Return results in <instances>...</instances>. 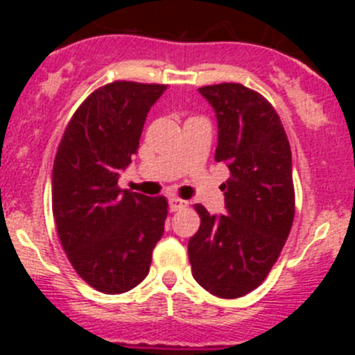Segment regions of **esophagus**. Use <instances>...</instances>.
Masks as SVG:
<instances>
[{
  "mask_svg": "<svg viewBox=\"0 0 355 355\" xmlns=\"http://www.w3.org/2000/svg\"><path fill=\"white\" fill-rule=\"evenodd\" d=\"M168 204H170V211H180L184 209V207H187V200L184 199H178V198H171L168 200Z\"/></svg>",
  "mask_w": 355,
  "mask_h": 355,
  "instance_id": "esophagus-1",
  "label": "esophagus"
}]
</instances>
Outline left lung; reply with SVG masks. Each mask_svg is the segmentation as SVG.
I'll return each mask as SVG.
<instances>
[{"label":"left lung","instance_id":"8db88e82","mask_svg":"<svg viewBox=\"0 0 355 355\" xmlns=\"http://www.w3.org/2000/svg\"><path fill=\"white\" fill-rule=\"evenodd\" d=\"M214 110V159L227 163L225 214L200 204L198 234L189 241L192 275L221 299H237L259 287L277 263L295 213L292 153L273 106L242 84L199 89Z\"/></svg>","mask_w":355,"mask_h":355}]
</instances>
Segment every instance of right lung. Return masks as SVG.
<instances>
[{
	"label": "right lung",
	"instance_id": "right-lung-1",
	"mask_svg": "<svg viewBox=\"0 0 355 355\" xmlns=\"http://www.w3.org/2000/svg\"><path fill=\"white\" fill-rule=\"evenodd\" d=\"M166 85L113 82L71 116L53 164V216L71 266L92 288L123 293L149 273L166 199L118 187L146 116Z\"/></svg>",
	"mask_w": 355,
	"mask_h": 355
}]
</instances>
